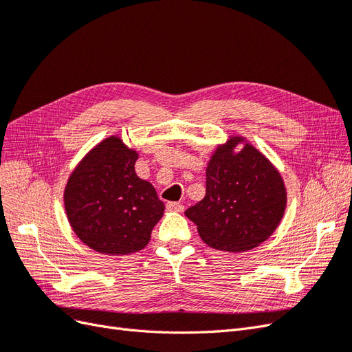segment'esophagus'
Segmentation results:
<instances>
[{
	"mask_svg": "<svg viewBox=\"0 0 352 352\" xmlns=\"http://www.w3.org/2000/svg\"><path fill=\"white\" fill-rule=\"evenodd\" d=\"M166 208L168 211H177V212H182L185 210L184 204H180V202H176V201H168L166 204Z\"/></svg>",
	"mask_w": 352,
	"mask_h": 352,
	"instance_id": "1",
	"label": "esophagus"
}]
</instances>
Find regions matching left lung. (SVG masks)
Here are the masks:
<instances>
[{
	"mask_svg": "<svg viewBox=\"0 0 352 352\" xmlns=\"http://www.w3.org/2000/svg\"><path fill=\"white\" fill-rule=\"evenodd\" d=\"M232 140L210 160L206 197L189 207L199 236L221 251H247L267 239L278 228L286 204L283 180L260 151Z\"/></svg>",
	"mask_w": 352,
	"mask_h": 352,
	"instance_id": "1",
	"label": "left lung"
}]
</instances>
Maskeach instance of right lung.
I'll return each mask as SVG.
<instances>
[{"label":"right lung","mask_w":352,"mask_h":352,"mask_svg":"<svg viewBox=\"0 0 352 352\" xmlns=\"http://www.w3.org/2000/svg\"><path fill=\"white\" fill-rule=\"evenodd\" d=\"M138 154L119 138L102 141L72 173L65 206L74 233L101 254L142 250L162 219L164 202L136 176Z\"/></svg>","instance_id":"1"}]
</instances>
